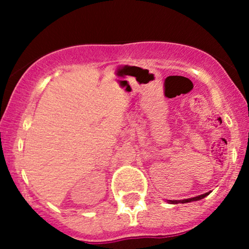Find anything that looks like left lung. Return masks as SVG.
<instances>
[{
	"instance_id": "left-lung-1",
	"label": "left lung",
	"mask_w": 249,
	"mask_h": 249,
	"mask_svg": "<svg viewBox=\"0 0 249 249\" xmlns=\"http://www.w3.org/2000/svg\"><path fill=\"white\" fill-rule=\"evenodd\" d=\"M211 192H207V193H204L201 194V196H194V198H190V199H184V200H167L170 204H179V202H181V204H186V202H191V201H196V200H200V199H204L205 196H207L208 194Z\"/></svg>"
}]
</instances>
